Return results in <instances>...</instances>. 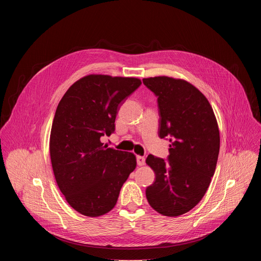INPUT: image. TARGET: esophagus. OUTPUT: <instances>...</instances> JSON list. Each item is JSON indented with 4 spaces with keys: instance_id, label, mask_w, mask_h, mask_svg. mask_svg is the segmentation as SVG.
Instances as JSON below:
<instances>
[{
    "instance_id": "1",
    "label": "esophagus",
    "mask_w": 261,
    "mask_h": 261,
    "mask_svg": "<svg viewBox=\"0 0 261 261\" xmlns=\"http://www.w3.org/2000/svg\"><path fill=\"white\" fill-rule=\"evenodd\" d=\"M136 160H137V165H138V166H143L144 163H145V159H144V157H142V156H137V157H136Z\"/></svg>"
}]
</instances>
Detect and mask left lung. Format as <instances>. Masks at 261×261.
<instances>
[{"label": "left lung", "instance_id": "left-lung-1", "mask_svg": "<svg viewBox=\"0 0 261 261\" xmlns=\"http://www.w3.org/2000/svg\"><path fill=\"white\" fill-rule=\"evenodd\" d=\"M142 82L158 97L159 136L170 137L167 161L153 155L145 160L156 175L145 196L159 214L177 217L192 210L211 184L220 150L217 119L206 97L187 81L155 76Z\"/></svg>", "mask_w": 261, "mask_h": 261}]
</instances>
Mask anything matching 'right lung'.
<instances>
[{
    "mask_svg": "<svg viewBox=\"0 0 261 261\" xmlns=\"http://www.w3.org/2000/svg\"><path fill=\"white\" fill-rule=\"evenodd\" d=\"M140 85L136 77L90 74L74 83L57 107L49 138L53 170L67 202L84 216L113 210L136 167L134 154L100 138L115 131L119 105Z\"/></svg>",
    "mask_w": 261,
    "mask_h": 261,
    "instance_id": "1",
    "label": "right lung"
}]
</instances>
